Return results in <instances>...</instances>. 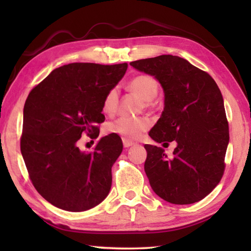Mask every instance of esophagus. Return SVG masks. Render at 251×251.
I'll use <instances>...</instances> for the list:
<instances>
[{"mask_svg": "<svg viewBox=\"0 0 251 251\" xmlns=\"http://www.w3.org/2000/svg\"><path fill=\"white\" fill-rule=\"evenodd\" d=\"M123 145H124V147H129V146H133L135 145L134 142L129 141V139H126V138H123Z\"/></svg>", "mask_w": 251, "mask_h": 251, "instance_id": "1", "label": "esophagus"}]
</instances>
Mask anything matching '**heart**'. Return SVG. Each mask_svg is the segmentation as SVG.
Wrapping results in <instances>:
<instances>
[{
    "instance_id": "heart-1",
    "label": "heart",
    "mask_w": 251,
    "mask_h": 251,
    "mask_svg": "<svg viewBox=\"0 0 251 251\" xmlns=\"http://www.w3.org/2000/svg\"><path fill=\"white\" fill-rule=\"evenodd\" d=\"M128 91L133 93L137 97H139L144 103L148 105L158 94V83L151 75L139 74L131 78L127 84ZM118 106V92L116 88L107 92L105 95L101 108L103 112L107 115H113L116 112ZM151 122L147 118H129V117H121L118 120L109 123L107 125V130L112 134H116L122 136L126 139H138L141 138L143 134L150 129Z\"/></svg>"
}]
</instances>
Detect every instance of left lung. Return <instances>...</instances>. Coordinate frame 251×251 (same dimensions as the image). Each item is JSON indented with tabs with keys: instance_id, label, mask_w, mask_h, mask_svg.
Returning <instances> with one entry per match:
<instances>
[{
	"instance_id": "left-lung-1",
	"label": "left lung",
	"mask_w": 251,
	"mask_h": 251,
	"mask_svg": "<svg viewBox=\"0 0 251 251\" xmlns=\"http://www.w3.org/2000/svg\"><path fill=\"white\" fill-rule=\"evenodd\" d=\"M130 65L155 76L165 93L164 110L150 136L164 145L177 143L172 158L161 147L144 146V168L152 190L176 205L201 201L222 179L229 143L218 85L207 72L173 55L138 59Z\"/></svg>"
}]
</instances>
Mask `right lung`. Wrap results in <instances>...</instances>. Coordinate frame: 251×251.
Listing matches in <instances>:
<instances>
[{
  "label": "right lung",
  "mask_w": 251,
  "mask_h": 251,
  "mask_svg": "<svg viewBox=\"0 0 251 251\" xmlns=\"http://www.w3.org/2000/svg\"><path fill=\"white\" fill-rule=\"evenodd\" d=\"M127 63H71L54 70L25 101L21 152L29 179L42 197L67 211H84L107 197L112 166L123 151L116 134L82 151L79 138H97L101 103L127 70Z\"/></svg>",
  "instance_id": "1"
}]
</instances>
